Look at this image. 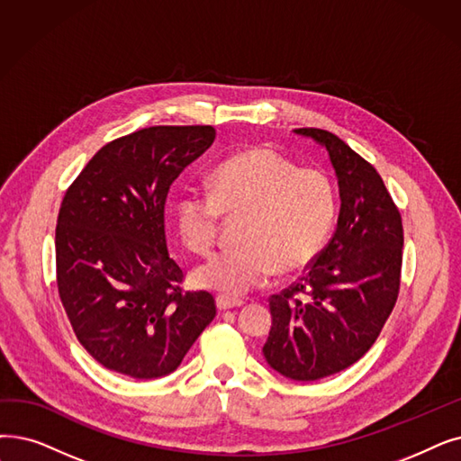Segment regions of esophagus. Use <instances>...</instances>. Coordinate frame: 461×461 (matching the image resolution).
<instances>
[{
	"instance_id": "obj_1",
	"label": "esophagus",
	"mask_w": 461,
	"mask_h": 461,
	"mask_svg": "<svg viewBox=\"0 0 461 461\" xmlns=\"http://www.w3.org/2000/svg\"><path fill=\"white\" fill-rule=\"evenodd\" d=\"M241 305H245L243 299L228 297V295H222V294L216 295V307L220 311H230V309H237V307H241Z\"/></svg>"
}]
</instances>
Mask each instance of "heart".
I'll list each match as a JSON object with an SVG mask.
<instances>
[{
  "mask_svg": "<svg viewBox=\"0 0 461 461\" xmlns=\"http://www.w3.org/2000/svg\"><path fill=\"white\" fill-rule=\"evenodd\" d=\"M209 188H188L176 202V228L192 250H211L222 212L245 220L241 247L220 250L197 266V286L243 295L264 286L275 271H302L328 241L335 190L322 171L295 169L275 150L254 147L218 164Z\"/></svg>",
  "mask_w": 461,
  "mask_h": 461,
  "instance_id": "obj_1",
  "label": "heart"
}]
</instances>
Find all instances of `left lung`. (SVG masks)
<instances>
[{
    "label": "left lung",
    "mask_w": 461,
    "mask_h": 461,
    "mask_svg": "<svg viewBox=\"0 0 461 461\" xmlns=\"http://www.w3.org/2000/svg\"><path fill=\"white\" fill-rule=\"evenodd\" d=\"M324 147L337 176V228L305 276L271 295L273 324L262 348L271 369L320 380L356 364L376 341L399 292L402 216L376 169L337 135L299 128Z\"/></svg>",
    "instance_id": "obj_1"
}]
</instances>
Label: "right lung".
Wrapping results in <instances>:
<instances>
[{"instance_id": "obj_1", "label": "right lung", "mask_w": 461, "mask_h": 461, "mask_svg": "<svg viewBox=\"0 0 461 461\" xmlns=\"http://www.w3.org/2000/svg\"><path fill=\"white\" fill-rule=\"evenodd\" d=\"M212 126H152L99 149L64 195L58 292L104 367L137 380L173 373L212 322L214 297L183 292L164 209L175 178L214 141Z\"/></svg>"}]
</instances>
